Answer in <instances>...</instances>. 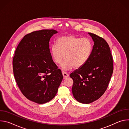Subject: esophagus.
<instances>
[{
  "label": "esophagus",
  "mask_w": 129,
  "mask_h": 129,
  "mask_svg": "<svg viewBox=\"0 0 129 129\" xmlns=\"http://www.w3.org/2000/svg\"><path fill=\"white\" fill-rule=\"evenodd\" d=\"M62 75H63L64 79H66L67 78H68L69 77V75L68 74L67 72H64V71H62Z\"/></svg>",
  "instance_id": "1"
}]
</instances>
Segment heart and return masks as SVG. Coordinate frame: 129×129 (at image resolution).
<instances>
[{
    "mask_svg": "<svg viewBox=\"0 0 129 129\" xmlns=\"http://www.w3.org/2000/svg\"><path fill=\"white\" fill-rule=\"evenodd\" d=\"M92 50V43L87 38H79L73 36L60 38L57 44H53L50 50L53 62L60 64L64 70H69L74 67L78 69L83 66L88 60Z\"/></svg>",
    "mask_w": 129,
    "mask_h": 129,
    "instance_id": "heart-1",
    "label": "heart"
}]
</instances>
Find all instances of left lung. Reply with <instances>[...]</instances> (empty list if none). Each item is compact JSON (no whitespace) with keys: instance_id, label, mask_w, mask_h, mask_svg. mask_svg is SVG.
<instances>
[{"instance_id":"obj_1","label":"left lung","mask_w":129,"mask_h":129,"mask_svg":"<svg viewBox=\"0 0 129 129\" xmlns=\"http://www.w3.org/2000/svg\"><path fill=\"white\" fill-rule=\"evenodd\" d=\"M94 42L90 56L82 67L70 75L73 81L72 92L80 103L89 104L105 93L113 71V58L106 41L89 33Z\"/></svg>"}]
</instances>
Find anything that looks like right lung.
Wrapping results in <instances>:
<instances>
[{
  "label": "right lung",
  "mask_w": 129,
  "mask_h": 129,
  "mask_svg": "<svg viewBox=\"0 0 129 129\" xmlns=\"http://www.w3.org/2000/svg\"><path fill=\"white\" fill-rule=\"evenodd\" d=\"M58 31L54 29L35 31L24 36L13 60L16 82L23 95L42 104L56 96L63 77L52 59L49 41Z\"/></svg>",
  "instance_id": "right-lung-1"
}]
</instances>
